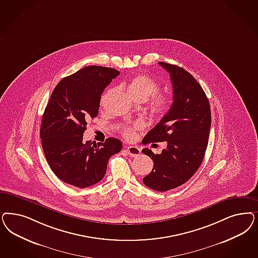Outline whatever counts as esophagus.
I'll return each instance as SVG.
<instances>
[{
    "instance_id": "esophagus-1",
    "label": "esophagus",
    "mask_w": 258,
    "mask_h": 258,
    "mask_svg": "<svg viewBox=\"0 0 258 258\" xmlns=\"http://www.w3.org/2000/svg\"><path fill=\"white\" fill-rule=\"evenodd\" d=\"M126 151H127L128 155H130V157H133V158L139 157L141 155V149L137 146H129Z\"/></svg>"
}]
</instances>
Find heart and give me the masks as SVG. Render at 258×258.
<instances>
[{
	"mask_svg": "<svg viewBox=\"0 0 258 258\" xmlns=\"http://www.w3.org/2000/svg\"><path fill=\"white\" fill-rule=\"evenodd\" d=\"M160 86L156 80L149 76L140 75L135 77L128 84V90L135 100H147L154 97L152 101V110L156 115H163L168 109L170 100L163 94H158ZM141 127L137 123L131 127H126L122 130V135L127 140H133L136 136V130Z\"/></svg>",
	"mask_w": 258,
	"mask_h": 258,
	"instance_id": "obj_1",
	"label": "heart"
}]
</instances>
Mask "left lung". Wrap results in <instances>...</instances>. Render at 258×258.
I'll return each instance as SVG.
<instances>
[{
	"label": "left lung",
	"mask_w": 258,
	"mask_h": 258,
	"mask_svg": "<svg viewBox=\"0 0 258 258\" xmlns=\"http://www.w3.org/2000/svg\"><path fill=\"white\" fill-rule=\"evenodd\" d=\"M158 64L170 74L174 102L142 141L143 144L167 142L159 155L149 148L142 150L154 161L143 183L152 190L166 191L187 182L200 168L208 146L212 116L205 92L189 72L162 61Z\"/></svg>",
	"instance_id": "left-lung-1"
}]
</instances>
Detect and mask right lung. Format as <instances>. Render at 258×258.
<instances>
[{
  "label": "right lung",
  "instance_id": "1",
  "mask_svg": "<svg viewBox=\"0 0 258 258\" xmlns=\"http://www.w3.org/2000/svg\"><path fill=\"white\" fill-rule=\"evenodd\" d=\"M118 75L113 68L86 67L63 78L52 92L40 134L45 158L61 181L78 188L99 182L109 158L122 148L115 138L98 144L83 142L86 120L98 116L102 92Z\"/></svg>",
  "mask_w": 258,
  "mask_h": 258
}]
</instances>
